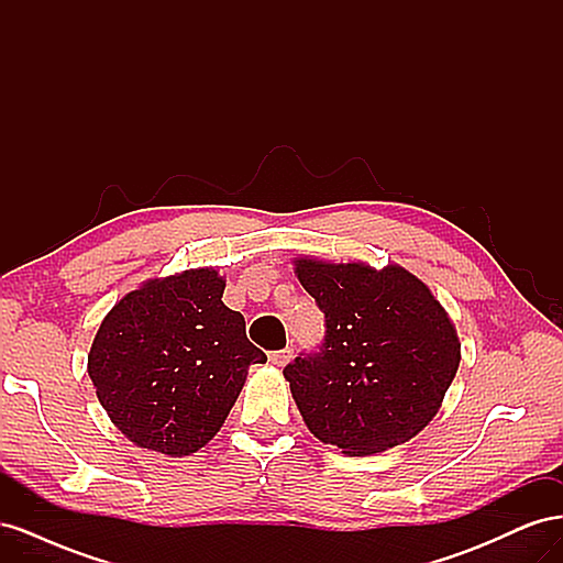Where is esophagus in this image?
I'll use <instances>...</instances> for the list:
<instances>
[{
	"label": "esophagus",
	"instance_id": "esophagus-1",
	"mask_svg": "<svg viewBox=\"0 0 563 563\" xmlns=\"http://www.w3.org/2000/svg\"><path fill=\"white\" fill-rule=\"evenodd\" d=\"M294 356V350L286 347V350H277V352H269V362L275 366H286L288 362H291Z\"/></svg>",
	"mask_w": 563,
	"mask_h": 563
}]
</instances>
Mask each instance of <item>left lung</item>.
I'll list each match as a JSON object with an SVG mask.
<instances>
[{
    "mask_svg": "<svg viewBox=\"0 0 563 563\" xmlns=\"http://www.w3.org/2000/svg\"><path fill=\"white\" fill-rule=\"evenodd\" d=\"M327 335L284 368L308 430L350 455L406 444L437 416L460 364L441 302L399 265L298 258Z\"/></svg>",
    "mask_w": 563,
    "mask_h": 563,
    "instance_id": "1",
    "label": "left lung"
}]
</instances>
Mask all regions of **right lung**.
Masks as SVG:
<instances>
[{"label": "right lung", "instance_id": "add662e5", "mask_svg": "<svg viewBox=\"0 0 563 563\" xmlns=\"http://www.w3.org/2000/svg\"><path fill=\"white\" fill-rule=\"evenodd\" d=\"M213 267L150 279L106 314L89 352L100 406L135 446L197 453L223 428L263 350Z\"/></svg>", "mask_w": 563, "mask_h": 563}]
</instances>
